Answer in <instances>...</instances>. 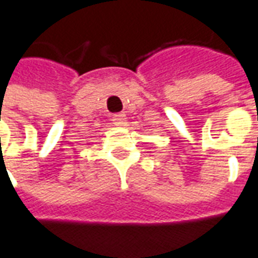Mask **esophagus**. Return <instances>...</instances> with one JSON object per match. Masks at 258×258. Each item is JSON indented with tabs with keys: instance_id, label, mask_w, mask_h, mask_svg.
Returning a JSON list of instances; mask_svg holds the SVG:
<instances>
[{
	"instance_id": "1",
	"label": "esophagus",
	"mask_w": 258,
	"mask_h": 258,
	"mask_svg": "<svg viewBox=\"0 0 258 258\" xmlns=\"http://www.w3.org/2000/svg\"><path fill=\"white\" fill-rule=\"evenodd\" d=\"M127 121V117L124 113H117L113 116V123L116 124V125H124Z\"/></svg>"
}]
</instances>
